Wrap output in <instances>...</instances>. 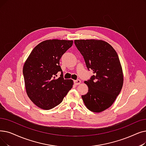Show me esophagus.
<instances>
[{
  "label": "esophagus",
  "mask_w": 146,
  "mask_h": 146,
  "mask_svg": "<svg viewBox=\"0 0 146 146\" xmlns=\"http://www.w3.org/2000/svg\"><path fill=\"white\" fill-rule=\"evenodd\" d=\"M81 83V81L79 79H77L76 80H74V84L75 85H78Z\"/></svg>",
  "instance_id": "esophagus-1"
}]
</instances>
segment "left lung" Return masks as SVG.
I'll return each mask as SVG.
<instances>
[{"label":"left lung","mask_w":146,"mask_h":146,"mask_svg":"<svg viewBox=\"0 0 146 146\" xmlns=\"http://www.w3.org/2000/svg\"><path fill=\"white\" fill-rule=\"evenodd\" d=\"M74 44L84 56L88 70L94 75L85 83L88 92L82 96L87 108L96 113L110 107L122 90V68L116 50L103 40H75Z\"/></svg>","instance_id":"left-lung-1"}]
</instances>
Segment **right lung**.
<instances>
[{
    "instance_id": "obj_1",
    "label": "right lung",
    "mask_w": 146,
    "mask_h": 146,
    "mask_svg": "<svg viewBox=\"0 0 146 146\" xmlns=\"http://www.w3.org/2000/svg\"><path fill=\"white\" fill-rule=\"evenodd\" d=\"M73 43L58 39L43 41L33 49L24 63L23 73L27 96L40 109L49 110L58 106L72 88L73 80L63 78L60 60Z\"/></svg>"
}]
</instances>
